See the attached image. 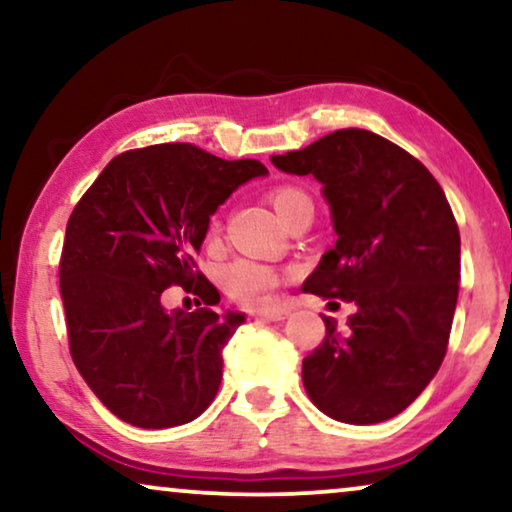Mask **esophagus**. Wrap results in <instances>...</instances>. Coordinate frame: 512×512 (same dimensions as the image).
<instances>
[{
  "mask_svg": "<svg viewBox=\"0 0 512 512\" xmlns=\"http://www.w3.org/2000/svg\"><path fill=\"white\" fill-rule=\"evenodd\" d=\"M256 319H268V321H284L289 317V312L282 310V307H265V310L254 312Z\"/></svg>",
  "mask_w": 512,
  "mask_h": 512,
  "instance_id": "1",
  "label": "esophagus"
}]
</instances>
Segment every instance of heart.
<instances>
[{"label":"heart","instance_id":"obj_1","mask_svg":"<svg viewBox=\"0 0 512 512\" xmlns=\"http://www.w3.org/2000/svg\"><path fill=\"white\" fill-rule=\"evenodd\" d=\"M268 198L282 221L289 219L293 209L310 202V198L296 186H275ZM221 284L228 291V296L235 298L237 303L256 305L275 291L277 272L270 265L251 261V258H237V261L228 263L221 270Z\"/></svg>","mask_w":512,"mask_h":512}]
</instances>
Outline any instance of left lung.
Instances as JSON below:
<instances>
[{
    "label": "left lung",
    "instance_id": "8db88e82",
    "mask_svg": "<svg viewBox=\"0 0 512 512\" xmlns=\"http://www.w3.org/2000/svg\"><path fill=\"white\" fill-rule=\"evenodd\" d=\"M272 165L324 186L338 235L303 291L356 305L342 333L324 317L326 338L303 359L307 396L345 424L396 417L450 342L461 272L450 202L415 156L370 130H335Z\"/></svg>",
    "mask_w": 512,
    "mask_h": 512
}]
</instances>
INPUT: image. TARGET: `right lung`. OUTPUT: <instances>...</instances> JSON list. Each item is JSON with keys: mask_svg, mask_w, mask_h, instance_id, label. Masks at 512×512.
Wrapping results in <instances>:
<instances>
[{"mask_svg": "<svg viewBox=\"0 0 512 512\" xmlns=\"http://www.w3.org/2000/svg\"><path fill=\"white\" fill-rule=\"evenodd\" d=\"M258 160H223L193 144H156L116 156L76 202L60 258L69 354L93 394L142 429L193 422L221 384L223 347L244 314H221L219 291L195 265L209 216ZM170 285L207 308L164 312Z\"/></svg>", "mask_w": 512, "mask_h": 512, "instance_id": "1", "label": "right lung"}]
</instances>
